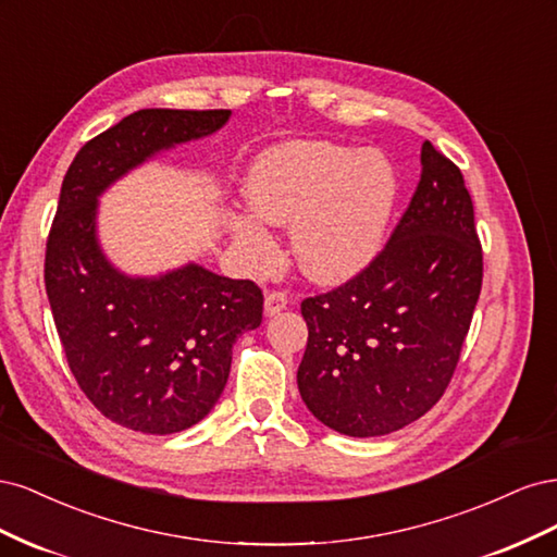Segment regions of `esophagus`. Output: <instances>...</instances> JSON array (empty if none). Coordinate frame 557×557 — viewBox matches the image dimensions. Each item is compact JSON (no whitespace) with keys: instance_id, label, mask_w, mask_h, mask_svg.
Wrapping results in <instances>:
<instances>
[{"instance_id":"obj_1","label":"esophagus","mask_w":557,"mask_h":557,"mask_svg":"<svg viewBox=\"0 0 557 557\" xmlns=\"http://www.w3.org/2000/svg\"><path fill=\"white\" fill-rule=\"evenodd\" d=\"M288 305H290L288 295H285L283 290H272V293H267V297H264V313L276 315L283 309H288Z\"/></svg>"}]
</instances>
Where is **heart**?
<instances>
[{
    "label": "heart",
    "mask_w": 557,
    "mask_h": 557,
    "mask_svg": "<svg viewBox=\"0 0 557 557\" xmlns=\"http://www.w3.org/2000/svg\"><path fill=\"white\" fill-rule=\"evenodd\" d=\"M395 195L397 178L383 156L325 141L269 148L246 176L252 211L295 225V258L320 283L346 281L374 258ZM230 230L252 256L272 246L256 215L232 213Z\"/></svg>",
    "instance_id": "b5f03b06"
}]
</instances>
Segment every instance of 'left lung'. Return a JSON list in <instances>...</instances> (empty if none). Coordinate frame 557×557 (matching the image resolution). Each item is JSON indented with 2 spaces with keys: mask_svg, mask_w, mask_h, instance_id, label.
<instances>
[{
  "mask_svg": "<svg viewBox=\"0 0 557 557\" xmlns=\"http://www.w3.org/2000/svg\"><path fill=\"white\" fill-rule=\"evenodd\" d=\"M420 164L379 256L301 301L309 342L299 395L320 423L348 436L391 434L442 399L481 295L483 250L462 172L430 141Z\"/></svg>",
  "mask_w": 557,
  "mask_h": 557,
  "instance_id": "8db88e82",
  "label": "left lung"
}]
</instances>
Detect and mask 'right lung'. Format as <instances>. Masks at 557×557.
<instances>
[{
  "mask_svg": "<svg viewBox=\"0 0 557 557\" xmlns=\"http://www.w3.org/2000/svg\"><path fill=\"white\" fill-rule=\"evenodd\" d=\"M227 109H141L97 134L64 174L46 242L44 281L66 362L81 391L113 423L174 434L223 395L232 346L262 323L252 281L185 264L158 278L117 272L97 244V197L134 166L221 129Z\"/></svg>",
  "mask_w": 557,
  "mask_h": 557,
  "instance_id": "obj_1",
  "label": "right lung"
}]
</instances>
